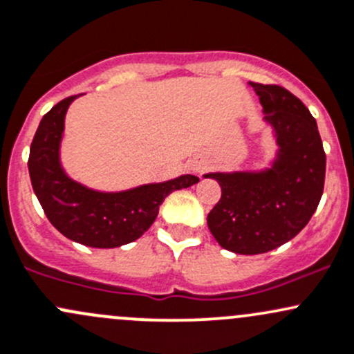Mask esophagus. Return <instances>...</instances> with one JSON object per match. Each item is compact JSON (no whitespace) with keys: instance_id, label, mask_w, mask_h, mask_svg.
I'll use <instances>...</instances> for the list:
<instances>
[{"instance_id":"esophagus-1","label":"esophagus","mask_w":354,"mask_h":354,"mask_svg":"<svg viewBox=\"0 0 354 354\" xmlns=\"http://www.w3.org/2000/svg\"><path fill=\"white\" fill-rule=\"evenodd\" d=\"M203 169H205V161H202V159H200V161H195L192 165L193 173H202Z\"/></svg>"}]
</instances>
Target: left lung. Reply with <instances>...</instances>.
<instances>
[{
    "mask_svg": "<svg viewBox=\"0 0 354 354\" xmlns=\"http://www.w3.org/2000/svg\"><path fill=\"white\" fill-rule=\"evenodd\" d=\"M248 84L259 96L277 152L261 169L203 174L222 188L207 224L227 251L263 254L308 224L324 192L326 154L317 122L295 95L277 84Z\"/></svg>",
    "mask_w": 354,
    "mask_h": 354,
    "instance_id": "obj_1",
    "label": "left lung"
}]
</instances>
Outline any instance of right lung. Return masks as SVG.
Segmentation results:
<instances>
[{
	"label": "right lung",
	"mask_w": 354,
	"mask_h": 354,
	"mask_svg": "<svg viewBox=\"0 0 354 354\" xmlns=\"http://www.w3.org/2000/svg\"><path fill=\"white\" fill-rule=\"evenodd\" d=\"M77 96L59 102L40 120L30 146V180L47 218L62 236L88 248H120L139 239L152 225L169 193L200 180L181 174L122 192H102L77 183L61 162L66 113Z\"/></svg>",
	"instance_id": "obj_1"
}]
</instances>
